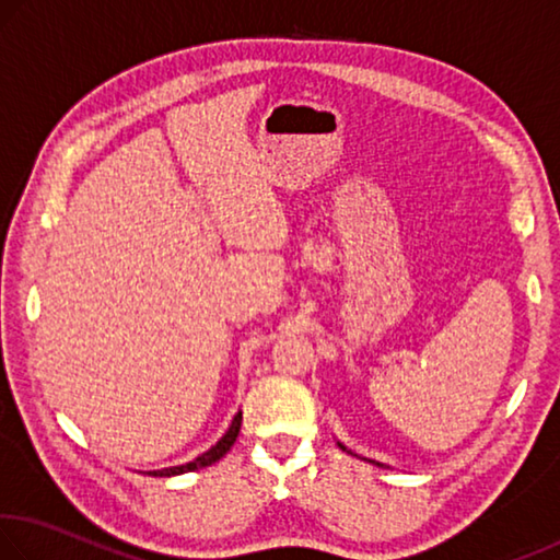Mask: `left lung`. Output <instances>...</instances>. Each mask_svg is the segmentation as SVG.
Listing matches in <instances>:
<instances>
[{"instance_id": "8db88e82", "label": "left lung", "mask_w": 560, "mask_h": 560, "mask_svg": "<svg viewBox=\"0 0 560 560\" xmlns=\"http://www.w3.org/2000/svg\"><path fill=\"white\" fill-rule=\"evenodd\" d=\"M340 447H343V444H340ZM343 450H346V447H343Z\"/></svg>"}]
</instances>
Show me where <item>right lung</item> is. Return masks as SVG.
Returning a JSON list of instances; mask_svg holds the SVG:
<instances>
[{"label":"right lung","mask_w":560,"mask_h":560,"mask_svg":"<svg viewBox=\"0 0 560 560\" xmlns=\"http://www.w3.org/2000/svg\"><path fill=\"white\" fill-rule=\"evenodd\" d=\"M240 428H242V412H236L232 424H230V430L222 434V440L217 442V444H212V447L207 450L205 454H200V457H195L192 462H187V464H177V467L155 469V471H148V474H153V477H175V474H185V471H195V469L210 467V464H214L217 459H222L224 454L232 450V444L236 442V434H240Z\"/></svg>","instance_id":"1"}]
</instances>
